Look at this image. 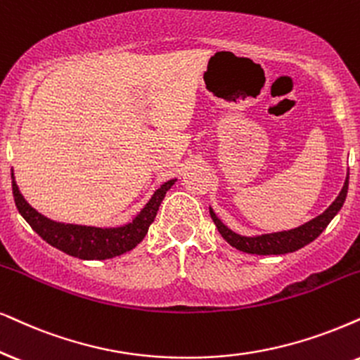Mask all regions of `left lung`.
<instances>
[{
	"label": "left lung",
	"instance_id": "8db88e82",
	"mask_svg": "<svg viewBox=\"0 0 360 360\" xmlns=\"http://www.w3.org/2000/svg\"><path fill=\"white\" fill-rule=\"evenodd\" d=\"M347 189H349V174L345 177L344 188L340 191L335 201L326 209L324 212L319 214L317 217H314L306 224L295 227L290 231H281V233H272V234H261V236H240L234 231H231L226 224H222L219 217L216 216V212L209 207V214H211L214 224H216L217 231H219L222 238L229 243L233 248L239 249V251L248 252V254H259V256H271V254H288L294 252L297 249L304 248L309 243H312L314 239L319 238L322 231L326 229L327 224L334 219V216L340 211L342 204L347 198Z\"/></svg>",
	"mask_w": 360,
	"mask_h": 360
}]
</instances>
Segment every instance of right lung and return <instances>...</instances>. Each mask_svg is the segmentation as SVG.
Returning a JSON list of instances; mask_svg holds the SVG:
<instances>
[{
  "label": "right lung",
  "mask_w": 360,
  "mask_h": 360,
  "mask_svg": "<svg viewBox=\"0 0 360 360\" xmlns=\"http://www.w3.org/2000/svg\"><path fill=\"white\" fill-rule=\"evenodd\" d=\"M11 179L13 195H15L18 211L25 217V221L33 227L34 233L46 240L48 244H51L53 248L59 249V251L70 254L72 257L86 259V261L111 259L134 249L148 234L149 226L153 224L162 199H165L167 191L171 189V186L176 183V179H171L154 191L153 198L146 202V206L141 209L138 216L127 224L120 227H94L65 224V222L48 219L26 202V199L22 198L20 189H18L13 171Z\"/></svg>",
  "instance_id": "right-lung-1"
}]
</instances>
